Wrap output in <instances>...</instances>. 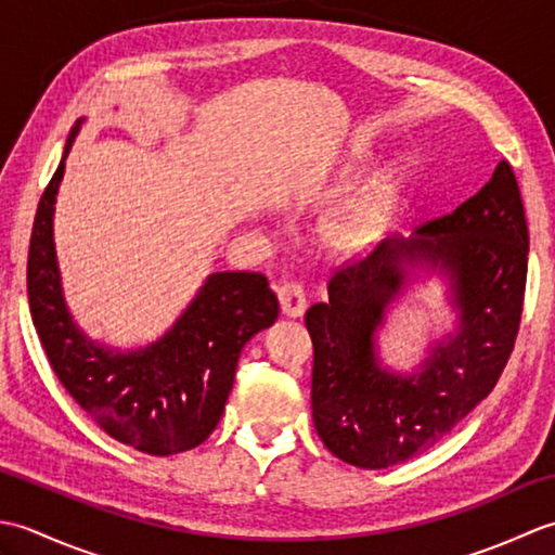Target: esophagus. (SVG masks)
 <instances>
[{
  "mask_svg": "<svg viewBox=\"0 0 555 555\" xmlns=\"http://www.w3.org/2000/svg\"><path fill=\"white\" fill-rule=\"evenodd\" d=\"M279 296V308L286 317H300L308 308V298H305V288L298 284V281H284L276 288Z\"/></svg>",
  "mask_w": 555,
  "mask_h": 555,
  "instance_id": "esophagus-1",
  "label": "esophagus"
}]
</instances>
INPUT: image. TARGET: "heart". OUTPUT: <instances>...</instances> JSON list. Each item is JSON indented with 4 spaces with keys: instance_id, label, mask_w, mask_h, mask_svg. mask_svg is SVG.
I'll list each match as a JSON object with an SVG mask.
<instances>
[{
    "instance_id": "1",
    "label": "heart",
    "mask_w": 555,
    "mask_h": 555,
    "mask_svg": "<svg viewBox=\"0 0 555 555\" xmlns=\"http://www.w3.org/2000/svg\"><path fill=\"white\" fill-rule=\"evenodd\" d=\"M398 188L400 179L396 173L379 176L367 188V193L340 207L324 221V238L338 250H360L372 243L386 229Z\"/></svg>"
}]
</instances>
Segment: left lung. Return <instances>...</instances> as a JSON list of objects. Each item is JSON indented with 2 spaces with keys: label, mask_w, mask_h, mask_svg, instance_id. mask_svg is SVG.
Wrapping results in <instances>:
<instances>
[{
  "label": "left lung",
  "mask_w": 555,
  "mask_h": 555,
  "mask_svg": "<svg viewBox=\"0 0 555 555\" xmlns=\"http://www.w3.org/2000/svg\"><path fill=\"white\" fill-rule=\"evenodd\" d=\"M529 233L508 162L451 215L412 241H382L340 264L328 300L305 314L312 348V420L324 446L348 465L391 467L427 451L485 400L511 360L527 284ZM431 261L452 276L461 332L415 377L378 367L373 332L406 270Z\"/></svg>",
  "instance_id": "left-lung-1"
}]
</instances>
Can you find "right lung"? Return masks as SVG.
<instances>
[{
	"instance_id": "1",
	"label": "right lung",
	"mask_w": 555,
	"mask_h": 555,
	"mask_svg": "<svg viewBox=\"0 0 555 555\" xmlns=\"http://www.w3.org/2000/svg\"><path fill=\"white\" fill-rule=\"evenodd\" d=\"M78 128L33 221L26 279L35 332L68 396L112 439L150 455L191 451L215 431L241 348L276 320L279 300L257 271H217L145 350L119 352L82 336L62 298L52 243L54 197Z\"/></svg>"
}]
</instances>
